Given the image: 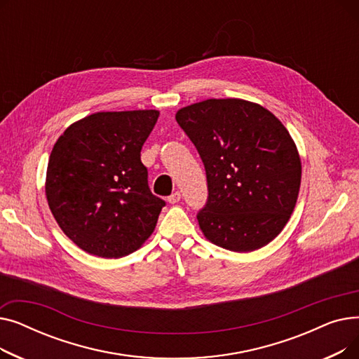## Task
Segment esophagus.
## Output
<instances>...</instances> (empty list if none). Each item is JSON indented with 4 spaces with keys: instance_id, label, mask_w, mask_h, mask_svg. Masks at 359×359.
Here are the masks:
<instances>
[{
    "instance_id": "obj_1",
    "label": "esophagus",
    "mask_w": 359,
    "mask_h": 359,
    "mask_svg": "<svg viewBox=\"0 0 359 359\" xmlns=\"http://www.w3.org/2000/svg\"><path fill=\"white\" fill-rule=\"evenodd\" d=\"M180 199H182L180 192H175V194H172V195H170V196L167 198V202H168V203H177Z\"/></svg>"
}]
</instances>
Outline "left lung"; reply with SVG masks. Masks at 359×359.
<instances>
[{"label":"left lung","mask_w":359,"mask_h":359,"mask_svg":"<svg viewBox=\"0 0 359 359\" xmlns=\"http://www.w3.org/2000/svg\"><path fill=\"white\" fill-rule=\"evenodd\" d=\"M176 121L205 165L208 199L196 218L205 237L233 252L266 246L288 222L301 161L287 128L260 104L210 99Z\"/></svg>","instance_id":"8db88e82"}]
</instances>
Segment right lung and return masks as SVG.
<instances>
[{
  "label": "right lung",
  "mask_w": 359,
  "mask_h": 359,
  "mask_svg": "<svg viewBox=\"0 0 359 359\" xmlns=\"http://www.w3.org/2000/svg\"><path fill=\"white\" fill-rule=\"evenodd\" d=\"M157 110L99 111L55 142L46 198L61 230L84 252L122 257L154 231L165 202L153 195L141 148Z\"/></svg>",
  "instance_id": "right-lung-1"
}]
</instances>
